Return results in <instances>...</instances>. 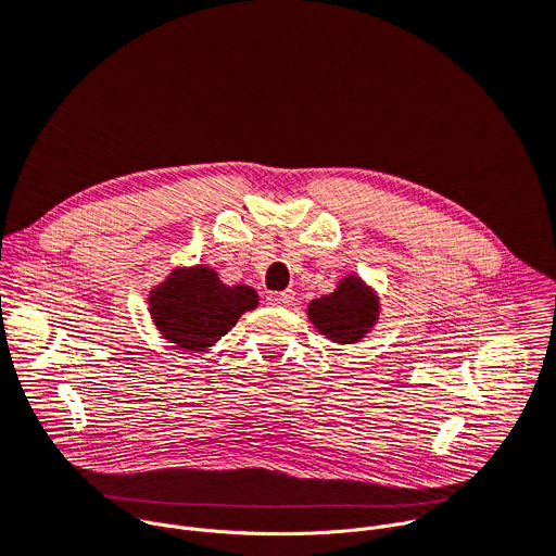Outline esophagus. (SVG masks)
<instances>
[{
    "label": "esophagus",
    "instance_id": "34e87169",
    "mask_svg": "<svg viewBox=\"0 0 556 556\" xmlns=\"http://www.w3.org/2000/svg\"><path fill=\"white\" fill-rule=\"evenodd\" d=\"M294 301V292L292 290H283V292H270L268 294V303L277 305V307H286Z\"/></svg>",
    "mask_w": 556,
    "mask_h": 556
}]
</instances>
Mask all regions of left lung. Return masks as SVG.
Returning a JSON list of instances; mask_svg holds the SVG:
<instances>
[{"label": "left lung", "mask_w": 556, "mask_h": 556, "mask_svg": "<svg viewBox=\"0 0 556 556\" xmlns=\"http://www.w3.org/2000/svg\"><path fill=\"white\" fill-rule=\"evenodd\" d=\"M307 316L330 341L348 345L361 341L378 321V299L356 275H348L332 294L309 301Z\"/></svg>", "instance_id": "8db88e82"}]
</instances>
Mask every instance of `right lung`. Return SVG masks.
Returning a JSON list of instances; mask_svg holds the SVG:
<instances>
[{"mask_svg": "<svg viewBox=\"0 0 556 556\" xmlns=\"http://www.w3.org/2000/svg\"><path fill=\"white\" fill-rule=\"evenodd\" d=\"M257 303V292L251 286H226L206 266L176 268L149 294L155 328L169 343L191 352L211 348Z\"/></svg>", "mask_w": 556, "mask_h": 556, "instance_id": "add662e5", "label": "right lung"}]
</instances>
